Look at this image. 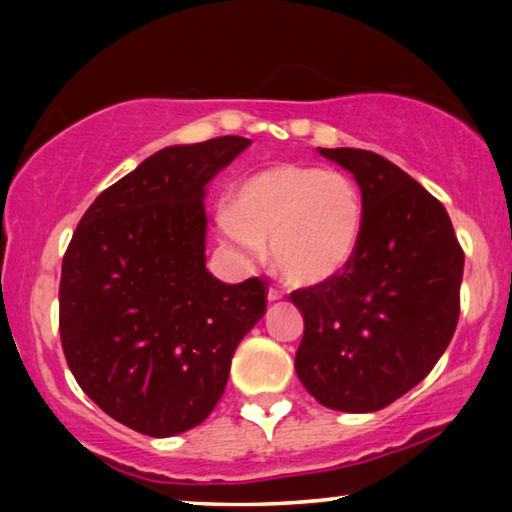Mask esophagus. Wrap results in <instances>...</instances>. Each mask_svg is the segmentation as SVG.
Returning a JSON list of instances; mask_svg holds the SVG:
<instances>
[{"label":"esophagus","mask_w":512,"mask_h":512,"mask_svg":"<svg viewBox=\"0 0 512 512\" xmlns=\"http://www.w3.org/2000/svg\"><path fill=\"white\" fill-rule=\"evenodd\" d=\"M282 298H284V291L277 289V286H270V289H268L270 303H275V300H282Z\"/></svg>","instance_id":"esophagus-1"}]
</instances>
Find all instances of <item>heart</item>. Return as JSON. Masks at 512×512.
<instances>
[{
	"label": "heart",
	"mask_w": 512,
	"mask_h": 512,
	"mask_svg": "<svg viewBox=\"0 0 512 512\" xmlns=\"http://www.w3.org/2000/svg\"><path fill=\"white\" fill-rule=\"evenodd\" d=\"M223 242L247 261L270 240L272 263L286 282L314 286L352 263L363 235V198L352 177L314 165H275L237 184L219 207Z\"/></svg>",
	"instance_id": "b5f03b06"
}]
</instances>
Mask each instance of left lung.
<instances>
[{
    "label": "left lung",
    "mask_w": 512,
    "mask_h": 512,
    "mask_svg": "<svg viewBox=\"0 0 512 512\" xmlns=\"http://www.w3.org/2000/svg\"><path fill=\"white\" fill-rule=\"evenodd\" d=\"M319 153L354 174L363 235L338 277L291 293L305 319L296 373L326 408L375 412L422 382L450 345L464 249L445 207L391 160Z\"/></svg>",
    "instance_id": "obj_1"
}]
</instances>
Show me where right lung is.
<instances>
[{
  "mask_svg": "<svg viewBox=\"0 0 512 512\" xmlns=\"http://www.w3.org/2000/svg\"><path fill=\"white\" fill-rule=\"evenodd\" d=\"M251 142L167 146L97 195L62 258L60 340L83 394L132 431L167 438L209 417L268 282L205 268V188Z\"/></svg>",
  "mask_w": 512,
  "mask_h": 512,
  "instance_id": "1",
  "label": "right lung"
}]
</instances>
